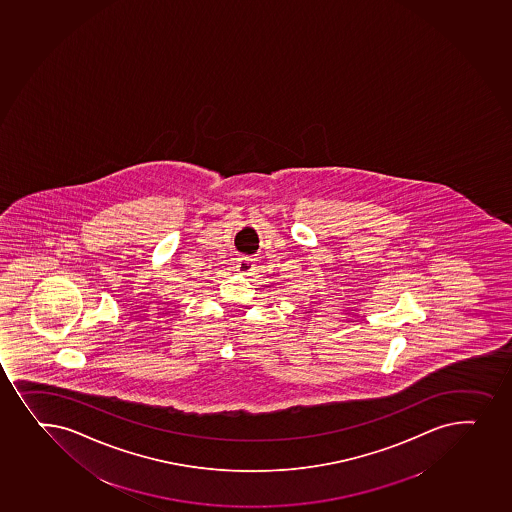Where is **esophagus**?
Instances as JSON below:
<instances>
[{
	"label": "esophagus",
	"instance_id": "34e87169",
	"mask_svg": "<svg viewBox=\"0 0 512 512\" xmlns=\"http://www.w3.org/2000/svg\"><path fill=\"white\" fill-rule=\"evenodd\" d=\"M237 272L240 274L248 275L253 270V259H248V257H238L237 259Z\"/></svg>",
	"mask_w": 512,
	"mask_h": 512
}]
</instances>
